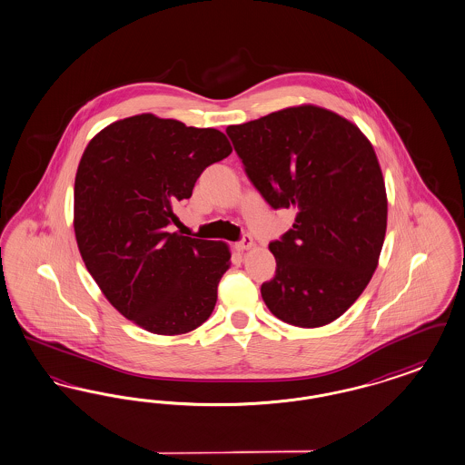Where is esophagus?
Instances as JSON below:
<instances>
[{"label":"esophagus","instance_id":"obj_1","mask_svg":"<svg viewBox=\"0 0 465 465\" xmlns=\"http://www.w3.org/2000/svg\"><path fill=\"white\" fill-rule=\"evenodd\" d=\"M251 247H254V241H252L251 235H243V239L237 243V249H239V251H247V249H251Z\"/></svg>","mask_w":465,"mask_h":465}]
</instances>
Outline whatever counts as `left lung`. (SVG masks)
<instances>
[{
	"label": "left lung",
	"mask_w": 465,
	"mask_h": 465,
	"mask_svg": "<svg viewBox=\"0 0 465 465\" xmlns=\"http://www.w3.org/2000/svg\"><path fill=\"white\" fill-rule=\"evenodd\" d=\"M243 169L273 209L296 211L270 242L275 277L261 285L268 310L315 329L342 315L369 285L388 224L382 171L367 136L316 105L228 126Z\"/></svg>",
	"instance_id": "8db88e82"
}]
</instances>
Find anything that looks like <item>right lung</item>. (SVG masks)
Here are the masks:
<instances>
[{"mask_svg": "<svg viewBox=\"0 0 465 465\" xmlns=\"http://www.w3.org/2000/svg\"><path fill=\"white\" fill-rule=\"evenodd\" d=\"M230 153L222 131L140 114L104 128L81 157V258L112 306L152 334H186L214 310L228 245L171 233V224L205 167Z\"/></svg>", "mask_w": 465, "mask_h": 465, "instance_id": "right-lung-1", "label": "right lung"}]
</instances>
